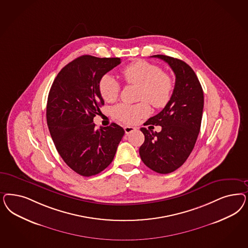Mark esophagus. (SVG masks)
<instances>
[{"mask_svg":"<svg viewBox=\"0 0 248 248\" xmlns=\"http://www.w3.org/2000/svg\"><path fill=\"white\" fill-rule=\"evenodd\" d=\"M124 130H125V132H126L127 134H129V133H131L132 131L135 130V128H134V127H131V126H125V127H124Z\"/></svg>","mask_w":248,"mask_h":248,"instance_id":"1","label":"esophagus"}]
</instances>
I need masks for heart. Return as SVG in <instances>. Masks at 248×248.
Returning a JSON list of instances; mask_svg holds the SVG:
<instances>
[{
  "label": "heart",
  "mask_w": 248,
  "mask_h": 248,
  "mask_svg": "<svg viewBox=\"0 0 248 248\" xmlns=\"http://www.w3.org/2000/svg\"><path fill=\"white\" fill-rule=\"evenodd\" d=\"M122 76L128 84L140 86V100H146L157 108H164L171 98L172 81L156 64L137 60L122 70ZM98 90L105 101L114 102L120 96V83L111 75L106 74L98 82ZM146 101L135 105H118L113 108L112 116L121 122L134 124L151 113Z\"/></svg>",
  "instance_id": "heart-1"
}]
</instances>
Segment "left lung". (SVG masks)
Wrapping results in <instances>:
<instances>
[{"mask_svg":"<svg viewBox=\"0 0 248 248\" xmlns=\"http://www.w3.org/2000/svg\"><path fill=\"white\" fill-rule=\"evenodd\" d=\"M152 57L170 66L175 75V86L168 104L145 123L161 126L160 132L150 127L140 128L145 140L140 148V156L152 170L166 174L180 168L193 150L200 132L203 91L192 67L183 60L163 55Z\"/></svg>","mask_w":248,"mask_h":248,"instance_id":"1","label":"left lung"}]
</instances>
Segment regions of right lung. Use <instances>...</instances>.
<instances>
[{
  "instance_id": "obj_1",
  "label": "right lung",
  "mask_w": 248,
  "mask_h": 248,
  "mask_svg": "<svg viewBox=\"0 0 248 248\" xmlns=\"http://www.w3.org/2000/svg\"><path fill=\"white\" fill-rule=\"evenodd\" d=\"M120 63L119 57L79 56L61 69L50 88L46 106L50 134L64 162L80 175L104 170L125 134L116 123L100 129L93 123L104 105L98 82Z\"/></svg>"
}]
</instances>
